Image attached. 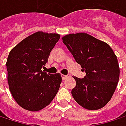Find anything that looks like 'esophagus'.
<instances>
[{"label": "esophagus", "instance_id": "34e87169", "mask_svg": "<svg viewBox=\"0 0 126 126\" xmlns=\"http://www.w3.org/2000/svg\"><path fill=\"white\" fill-rule=\"evenodd\" d=\"M61 77H62V79H63V80H65V79H66L67 78H68L70 76L68 74V75H64V74H62L61 75Z\"/></svg>", "mask_w": 126, "mask_h": 126}]
</instances>
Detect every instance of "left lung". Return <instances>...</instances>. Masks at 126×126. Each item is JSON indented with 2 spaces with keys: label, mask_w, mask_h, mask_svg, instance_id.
<instances>
[{
  "label": "left lung",
  "mask_w": 126,
  "mask_h": 126,
  "mask_svg": "<svg viewBox=\"0 0 126 126\" xmlns=\"http://www.w3.org/2000/svg\"><path fill=\"white\" fill-rule=\"evenodd\" d=\"M63 44L86 73L84 78L74 77V100L82 107L95 110L104 107L117 88L120 68L116 55L105 42L87 33L66 35Z\"/></svg>",
  "instance_id": "obj_1"
}]
</instances>
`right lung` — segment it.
<instances>
[{
	"instance_id": "add662e5",
	"label": "right lung",
	"mask_w": 126,
	"mask_h": 126,
	"mask_svg": "<svg viewBox=\"0 0 126 126\" xmlns=\"http://www.w3.org/2000/svg\"><path fill=\"white\" fill-rule=\"evenodd\" d=\"M61 36L37 32L19 42L6 61L8 83L16 102L29 111L49 105L56 95L62 78L59 73L41 71Z\"/></svg>"
}]
</instances>
